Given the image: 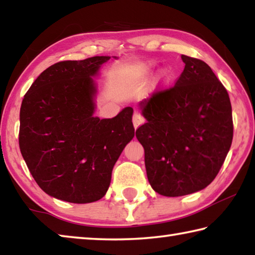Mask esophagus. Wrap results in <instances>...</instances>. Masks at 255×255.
Returning a JSON list of instances; mask_svg holds the SVG:
<instances>
[{"instance_id": "obj_1", "label": "esophagus", "mask_w": 255, "mask_h": 255, "mask_svg": "<svg viewBox=\"0 0 255 255\" xmlns=\"http://www.w3.org/2000/svg\"><path fill=\"white\" fill-rule=\"evenodd\" d=\"M145 122V118L143 117V115L140 114V112H135L132 116V124H133V127L137 128L138 126H140L141 124Z\"/></svg>"}]
</instances>
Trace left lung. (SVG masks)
Returning a JSON list of instances; mask_svg holds the SVG:
<instances>
[{
    "mask_svg": "<svg viewBox=\"0 0 255 255\" xmlns=\"http://www.w3.org/2000/svg\"><path fill=\"white\" fill-rule=\"evenodd\" d=\"M181 58L185 66L174 85L139 103L147 122L136 130L149 184L165 197L190 195L213 182L234 130L225 86L204 60Z\"/></svg>",
    "mask_w": 255,
    "mask_h": 255,
    "instance_id": "left-lung-1",
    "label": "left lung"
}]
</instances>
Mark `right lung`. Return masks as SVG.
Segmentation results:
<instances>
[{
	"label": "right lung",
	"instance_id": "obj_1",
	"mask_svg": "<svg viewBox=\"0 0 255 255\" xmlns=\"http://www.w3.org/2000/svg\"><path fill=\"white\" fill-rule=\"evenodd\" d=\"M110 56L63 60L37 77L20 109L19 146L37 184L51 197L89 204L106 195L114 165L135 135L132 108L93 117L91 76Z\"/></svg>",
	"mask_w": 255,
	"mask_h": 255
}]
</instances>
